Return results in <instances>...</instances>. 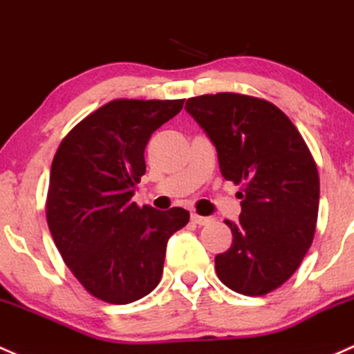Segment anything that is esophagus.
Returning <instances> with one entry per match:
<instances>
[{
	"label": "esophagus",
	"instance_id": "esophagus-1",
	"mask_svg": "<svg viewBox=\"0 0 354 354\" xmlns=\"http://www.w3.org/2000/svg\"><path fill=\"white\" fill-rule=\"evenodd\" d=\"M192 221L198 225H207V224H210V222H214V218L202 217V215H198V214H192Z\"/></svg>",
	"mask_w": 354,
	"mask_h": 354
}]
</instances>
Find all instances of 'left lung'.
Here are the masks:
<instances>
[{
	"mask_svg": "<svg viewBox=\"0 0 354 354\" xmlns=\"http://www.w3.org/2000/svg\"><path fill=\"white\" fill-rule=\"evenodd\" d=\"M185 110L215 146L222 176L243 185L232 245L215 256L225 286L265 295L283 285L310 248L319 173L295 125L273 103L237 93L189 98Z\"/></svg>",
	"mask_w": 354,
	"mask_h": 354,
	"instance_id": "8db88e82",
	"label": "left lung"
}]
</instances>
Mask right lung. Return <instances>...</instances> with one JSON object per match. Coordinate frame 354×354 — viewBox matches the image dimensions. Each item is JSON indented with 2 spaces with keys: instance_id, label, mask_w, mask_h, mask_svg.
<instances>
[{
  "instance_id": "obj_1",
  "label": "right lung",
  "mask_w": 354,
  "mask_h": 354,
  "mask_svg": "<svg viewBox=\"0 0 354 354\" xmlns=\"http://www.w3.org/2000/svg\"><path fill=\"white\" fill-rule=\"evenodd\" d=\"M185 100H113L81 120L50 167L47 224L62 259L96 299L124 305L161 280L166 245L185 227V208L132 202L146 173L144 149Z\"/></svg>"
}]
</instances>
